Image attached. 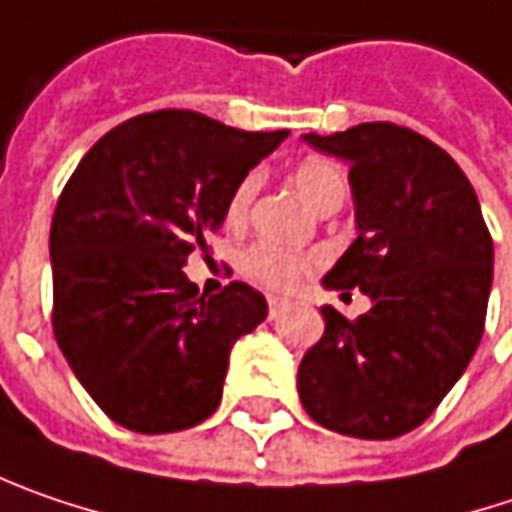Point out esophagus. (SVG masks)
<instances>
[{
	"instance_id": "34e87169",
	"label": "esophagus",
	"mask_w": 512,
	"mask_h": 512,
	"mask_svg": "<svg viewBox=\"0 0 512 512\" xmlns=\"http://www.w3.org/2000/svg\"><path fill=\"white\" fill-rule=\"evenodd\" d=\"M289 307L286 298H278V295H269V318H278Z\"/></svg>"
}]
</instances>
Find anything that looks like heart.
Wrapping results in <instances>:
<instances>
[{
  "mask_svg": "<svg viewBox=\"0 0 512 512\" xmlns=\"http://www.w3.org/2000/svg\"><path fill=\"white\" fill-rule=\"evenodd\" d=\"M292 182L298 188V194L304 196V202H310L318 208L321 202L333 199V196H345V176L342 170L327 162L310 156L301 165L292 170ZM260 179L255 173H249L246 179H240V185L228 196L226 217L231 226H240L255 202ZM318 255H298V252H286L272 243H257L252 249H246L240 257V269L246 278H252L257 284L269 286V289H295L313 269L318 266Z\"/></svg>",
  "mask_w": 512,
  "mask_h": 512,
  "instance_id": "heart-1",
  "label": "heart"
}]
</instances>
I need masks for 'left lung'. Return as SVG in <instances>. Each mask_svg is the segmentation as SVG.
<instances>
[{
  "label": "left lung",
  "mask_w": 512,
  "mask_h": 512,
  "mask_svg": "<svg viewBox=\"0 0 512 512\" xmlns=\"http://www.w3.org/2000/svg\"><path fill=\"white\" fill-rule=\"evenodd\" d=\"M310 147L350 167L359 237L321 284L371 310L321 307L324 336L298 365V397L318 426L362 440L417 429L475 356L493 286V237L458 162L388 121Z\"/></svg>",
  "instance_id": "1"
}]
</instances>
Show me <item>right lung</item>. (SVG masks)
Returning <instances> with one entry per match:
<instances>
[{"instance_id": "add662e5", "label": "right lung", "mask_w": 512, "mask_h": 512, "mask_svg": "<svg viewBox=\"0 0 512 512\" xmlns=\"http://www.w3.org/2000/svg\"><path fill=\"white\" fill-rule=\"evenodd\" d=\"M286 136L159 109L109 130L66 182L48 240L54 339L118 426L182 432L220 406L228 353L266 298L240 281L205 295L182 266Z\"/></svg>"}]
</instances>
